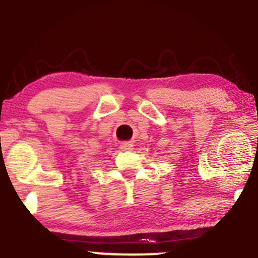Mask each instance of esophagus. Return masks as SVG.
Segmentation results:
<instances>
[{"instance_id": "34e87169", "label": "esophagus", "mask_w": 258, "mask_h": 258, "mask_svg": "<svg viewBox=\"0 0 258 258\" xmlns=\"http://www.w3.org/2000/svg\"><path fill=\"white\" fill-rule=\"evenodd\" d=\"M133 147V143H131V142H123V143H121V149L122 150H130L132 149Z\"/></svg>"}]
</instances>
